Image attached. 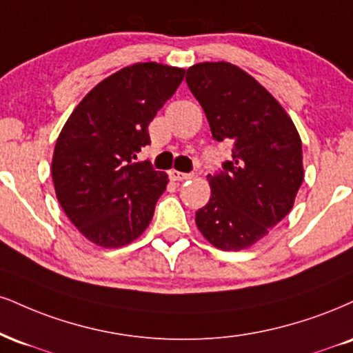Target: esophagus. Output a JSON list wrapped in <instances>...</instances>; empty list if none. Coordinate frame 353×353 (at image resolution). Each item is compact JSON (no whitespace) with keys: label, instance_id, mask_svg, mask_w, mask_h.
<instances>
[{"label":"esophagus","instance_id":"esophagus-1","mask_svg":"<svg viewBox=\"0 0 353 353\" xmlns=\"http://www.w3.org/2000/svg\"><path fill=\"white\" fill-rule=\"evenodd\" d=\"M169 176H171L172 181H185V179H190V177H192V174H185V172H179V171H171V172H169Z\"/></svg>","mask_w":353,"mask_h":353}]
</instances>
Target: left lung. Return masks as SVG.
<instances>
[{
	"label": "left lung",
	"instance_id": "8db88e82",
	"mask_svg": "<svg viewBox=\"0 0 353 353\" xmlns=\"http://www.w3.org/2000/svg\"><path fill=\"white\" fill-rule=\"evenodd\" d=\"M212 136L232 139L230 161L207 176L212 197L195 212L209 243L239 252L265 239L290 214L303 184V144L279 101L230 62H201L185 75Z\"/></svg>",
	"mask_w": 353,
	"mask_h": 353
}]
</instances>
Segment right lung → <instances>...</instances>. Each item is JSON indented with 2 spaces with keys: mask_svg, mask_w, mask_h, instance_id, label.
Wrapping results in <instances>:
<instances>
[{
  "mask_svg": "<svg viewBox=\"0 0 353 353\" xmlns=\"http://www.w3.org/2000/svg\"><path fill=\"white\" fill-rule=\"evenodd\" d=\"M184 72L158 62L125 67L93 87L63 125L50 168L55 195L92 243L120 248L150 225L169 179L134 159Z\"/></svg>",
  "mask_w": 353,
  "mask_h": 353,
  "instance_id": "add662e5",
  "label": "right lung"
}]
</instances>
